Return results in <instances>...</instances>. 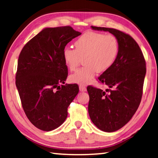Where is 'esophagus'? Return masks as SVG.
<instances>
[{
    "label": "esophagus",
    "instance_id": "1",
    "mask_svg": "<svg viewBox=\"0 0 158 158\" xmlns=\"http://www.w3.org/2000/svg\"><path fill=\"white\" fill-rule=\"evenodd\" d=\"M79 90L81 92H85L87 90V88L84 85H79Z\"/></svg>",
    "mask_w": 158,
    "mask_h": 158
}]
</instances>
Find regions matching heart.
Instances as JSON below:
<instances>
[{
  "instance_id": "b5f03b06",
  "label": "heart",
  "mask_w": 158,
  "mask_h": 158,
  "mask_svg": "<svg viewBox=\"0 0 158 158\" xmlns=\"http://www.w3.org/2000/svg\"><path fill=\"white\" fill-rule=\"evenodd\" d=\"M75 49L66 47L62 58L70 70H75L81 59L85 66L70 76V81L79 85H87L92 81L96 72L103 73L115 62L119 52V43L112 35L89 31L77 39Z\"/></svg>"
}]
</instances>
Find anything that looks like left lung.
I'll return each mask as SVG.
<instances>
[{"label": "left lung", "mask_w": 158, "mask_h": 158, "mask_svg": "<svg viewBox=\"0 0 158 158\" xmlns=\"http://www.w3.org/2000/svg\"><path fill=\"white\" fill-rule=\"evenodd\" d=\"M109 32L119 43V52L112 66L98 77L109 87L106 91L88 86V113L93 123L104 132L122 128L132 119L141 100L146 64L139 45L132 36L114 28L91 26Z\"/></svg>", "instance_id": "obj_1"}]
</instances>
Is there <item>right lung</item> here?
Wrapping results in <instances>:
<instances>
[{
  "label": "right lung",
  "mask_w": 158,
  "mask_h": 158,
  "mask_svg": "<svg viewBox=\"0 0 158 158\" xmlns=\"http://www.w3.org/2000/svg\"><path fill=\"white\" fill-rule=\"evenodd\" d=\"M81 34L69 26L45 28L20 52L16 87L26 116L40 130L51 131L61 126L79 93L77 84L63 85L68 69L62 50Z\"/></svg>",
  "instance_id": "right-lung-1"
}]
</instances>
